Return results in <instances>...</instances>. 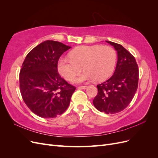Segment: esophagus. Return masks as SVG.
Listing matches in <instances>:
<instances>
[{
    "mask_svg": "<svg viewBox=\"0 0 158 158\" xmlns=\"http://www.w3.org/2000/svg\"><path fill=\"white\" fill-rule=\"evenodd\" d=\"M88 87V85H83V86H79L78 88V89H86Z\"/></svg>",
    "mask_w": 158,
    "mask_h": 158,
    "instance_id": "esophagus-1",
    "label": "esophagus"
}]
</instances>
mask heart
Segmentation results:
<instances>
[{
    "mask_svg": "<svg viewBox=\"0 0 158 158\" xmlns=\"http://www.w3.org/2000/svg\"><path fill=\"white\" fill-rule=\"evenodd\" d=\"M117 60L116 51L108 45L81 46L70 52V58L62 57L57 69L61 76L70 80L81 69L84 72L72 79L75 83L95 79L103 81L113 73Z\"/></svg>",
    "mask_w": 158,
    "mask_h": 158,
    "instance_id": "1",
    "label": "heart"
}]
</instances>
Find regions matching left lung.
Listing matches in <instances>:
<instances>
[{
  "label": "left lung",
  "mask_w": 158,
  "mask_h": 158,
  "mask_svg": "<svg viewBox=\"0 0 158 158\" xmlns=\"http://www.w3.org/2000/svg\"><path fill=\"white\" fill-rule=\"evenodd\" d=\"M117 52V63L111 78L97 85L98 92L93 100L95 107L106 114L125 109L132 101L138 88L139 71L135 58L116 43L106 41Z\"/></svg>",
  "instance_id": "1"
}]
</instances>
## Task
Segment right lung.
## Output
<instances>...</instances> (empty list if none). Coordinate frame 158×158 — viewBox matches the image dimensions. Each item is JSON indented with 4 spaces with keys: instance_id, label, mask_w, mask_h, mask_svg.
<instances>
[{
    "instance_id": "obj_1",
    "label": "right lung",
    "mask_w": 158,
    "mask_h": 158,
    "mask_svg": "<svg viewBox=\"0 0 158 158\" xmlns=\"http://www.w3.org/2000/svg\"><path fill=\"white\" fill-rule=\"evenodd\" d=\"M71 47L47 40L34 47L23 61L20 73L23 100L31 111L42 118H54L68 108L76 88L61 78L57 64Z\"/></svg>"
}]
</instances>
